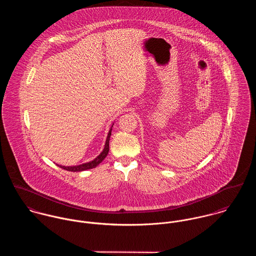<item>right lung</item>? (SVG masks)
<instances>
[{
    "label": "right lung",
    "instance_id": "1",
    "mask_svg": "<svg viewBox=\"0 0 256 256\" xmlns=\"http://www.w3.org/2000/svg\"><path fill=\"white\" fill-rule=\"evenodd\" d=\"M111 130L112 128L110 130V133L108 135V139H106V146L104 150L102 152V154L96 156L94 160L90 162H86V164H80V166H59L63 170H69V172H82V170H90V168H96V166H98L104 158L106 156H108V152H110V135H111Z\"/></svg>",
    "mask_w": 256,
    "mask_h": 256
}]
</instances>
